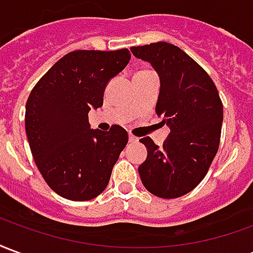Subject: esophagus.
Instances as JSON below:
<instances>
[{
  "instance_id": "34e87169",
  "label": "esophagus",
  "mask_w": 253,
  "mask_h": 253,
  "mask_svg": "<svg viewBox=\"0 0 253 253\" xmlns=\"http://www.w3.org/2000/svg\"><path fill=\"white\" fill-rule=\"evenodd\" d=\"M128 141H130L131 143H135L138 142V138L134 137V135H130V137H128Z\"/></svg>"
}]
</instances>
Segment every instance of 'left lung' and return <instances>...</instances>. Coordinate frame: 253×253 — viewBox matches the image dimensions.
I'll list each match as a JSON object with an SVG mask.
<instances>
[{"label":"left lung","mask_w":253,"mask_h":253,"mask_svg":"<svg viewBox=\"0 0 253 253\" xmlns=\"http://www.w3.org/2000/svg\"><path fill=\"white\" fill-rule=\"evenodd\" d=\"M130 50L159 74L156 114L170 128L163 146L149 137L139 139L148 149L138 167L139 177L159 198L186 195L203 180L219 146L223 110L218 90L209 74L175 44L157 42Z\"/></svg>","instance_id":"8db88e82"}]
</instances>
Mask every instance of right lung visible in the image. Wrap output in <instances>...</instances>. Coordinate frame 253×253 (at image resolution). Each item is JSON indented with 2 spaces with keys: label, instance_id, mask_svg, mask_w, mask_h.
<instances>
[{
  "label": "right lung",
  "instance_id": "right-lung-1",
  "mask_svg": "<svg viewBox=\"0 0 253 253\" xmlns=\"http://www.w3.org/2000/svg\"><path fill=\"white\" fill-rule=\"evenodd\" d=\"M127 48L78 50L62 57L32 89L25 131L38 169L58 195L89 201L108 186L128 141L127 131L90 128L88 114L103 105L105 86L127 66Z\"/></svg>",
  "mask_w": 253,
  "mask_h": 253
}]
</instances>
